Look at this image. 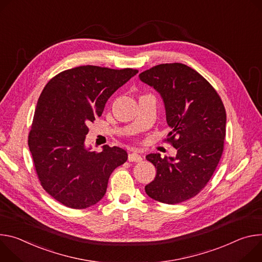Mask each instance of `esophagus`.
I'll use <instances>...</instances> for the list:
<instances>
[{
    "instance_id": "esophagus-1",
    "label": "esophagus",
    "mask_w": 262,
    "mask_h": 262,
    "mask_svg": "<svg viewBox=\"0 0 262 262\" xmlns=\"http://www.w3.org/2000/svg\"><path fill=\"white\" fill-rule=\"evenodd\" d=\"M128 160H129L130 162H139V161L142 160V158H141V155H139L138 153L132 152V153H130V154L128 155Z\"/></svg>"
}]
</instances>
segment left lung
I'll list each match as a JSON object with an SVG mask.
<instances>
[{
    "label": "left lung",
    "instance_id": "left-lung-1",
    "mask_svg": "<svg viewBox=\"0 0 262 262\" xmlns=\"http://www.w3.org/2000/svg\"><path fill=\"white\" fill-rule=\"evenodd\" d=\"M141 82L161 96L170 132L166 140L175 157L146 156L157 168L147 194L165 204H178L206 186L220 162L226 136V110L211 84L182 63H164L139 74Z\"/></svg>",
    "mask_w": 262,
    "mask_h": 262
}]
</instances>
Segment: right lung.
<instances>
[{"mask_svg": "<svg viewBox=\"0 0 262 262\" xmlns=\"http://www.w3.org/2000/svg\"><path fill=\"white\" fill-rule=\"evenodd\" d=\"M138 73L83 66L52 78L38 99L28 144L43 189L67 207L84 209L104 196L111 172L128 159L119 147L85 146L89 125L108 99Z\"/></svg>", "mask_w": 262, "mask_h": 262, "instance_id": "right-lung-1", "label": "right lung"}]
</instances>
